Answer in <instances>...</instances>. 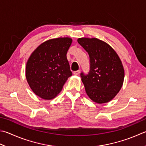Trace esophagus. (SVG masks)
Returning <instances> with one entry per match:
<instances>
[{
    "label": "esophagus",
    "mask_w": 146,
    "mask_h": 146,
    "mask_svg": "<svg viewBox=\"0 0 146 146\" xmlns=\"http://www.w3.org/2000/svg\"><path fill=\"white\" fill-rule=\"evenodd\" d=\"M79 73H80V70H76L74 72V74H75V75H79Z\"/></svg>",
    "instance_id": "34e87169"
}]
</instances>
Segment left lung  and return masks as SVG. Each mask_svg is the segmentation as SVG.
I'll use <instances>...</instances> for the list:
<instances>
[{"mask_svg": "<svg viewBox=\"0 0 146 146\" xmlns=\"http://www.w3.org/2000/svg\"><path fill=\"white\" fill-rule=\"evenodd\" d=\"M78 42L90 56V72L81 74L86 94L95 103L109 102L119 93L124 81L121 60L111 46L97 38H79Z\"/></svg>", "mask_w": 146, "mask_h": 146, "instance_id": "1", "label": "left lung"}]
</instances>
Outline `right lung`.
Instances as JSON below:
<instances>
[{
    "mask_svg": "<svg viewBox=\"0 0 146 146\" xmlns=\"http://www.w3.org/2000/svg\"><path fill=\"white\" fill-rule=\"evenodd\" d=\"M72 42L70 37L49 39L30 54L25 68L26 79L38 97L45 100L54 98L72 75L67 58Z\"/></svg>",
    "mask_w": 146,
    "mask_h": 146,
    "instance_id": "1",
    "label": "right lung"
}]
</instances>
